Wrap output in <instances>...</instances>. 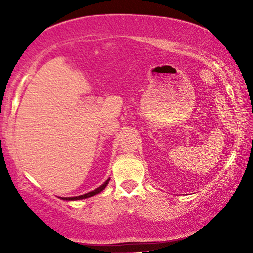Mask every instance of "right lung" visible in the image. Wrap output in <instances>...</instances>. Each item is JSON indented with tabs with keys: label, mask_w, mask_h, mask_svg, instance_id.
Returning <instances> with one entry per match:
<instances>
[{
	"label": "right lung",
	"mask_w": 253,
	"mask_h": 253,
	"mask_svg": "<svg viewBox=\"0 0 253 253\" xmlns=\"http://www.w3.org/2000/svg\"><path fill=\"white\" fill-rule=\"evenodd\" d=\"M109 179H110V178L107 179V181H106L105 183H103V184L100 185L99 188H96L95 190H93V191L88 192V193H85V195H81V196H77V197H61V199H63V200H79V199L89 198V197H93V196L98 195V193L101 192L102 190L106 188L107 184H108V183H109Z\"/></svg>",
	"instance_id": "right-lung-1"
}]
</instances>
